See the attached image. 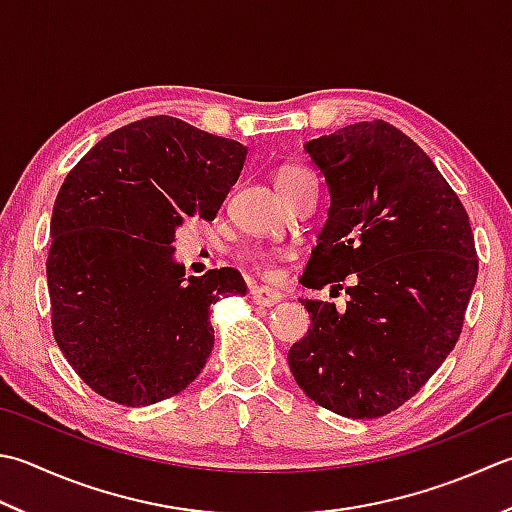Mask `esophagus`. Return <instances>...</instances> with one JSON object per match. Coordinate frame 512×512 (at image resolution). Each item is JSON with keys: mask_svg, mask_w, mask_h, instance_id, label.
<instances>
[{"mask_svg": "<svg viewBox=\"0 0 512 512\" xmlns=\"http://www.w3.org/2000/svg\"><path fill=\"white\" fill-rule=\"evenodd\" d=\"M250 297H253V302L259 306H275L282 302V293L275 288H253L250 290Z\"/></svg>", "mask_w": 512, "mask_h": 512, "instance_id": "34e87169", "label": "esophagus"}]
</instances>
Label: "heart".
I'll use <instances>...</instances> for the list:
<instances>
[{"label":"heart","mask_w":512,"mask_h":512,"mask_svg":"<svg viewBox=\"0 0 512 512\" xmlns=\"http://www.w3.org/2000/svg\"><path fill=\"white\" fill-rule=\"evenodd\" d=\"M306 173H308V170L302 168V166H282V168H277L275 186H277L279 193H284V190L290 184H295L297 179L302 177V175H306ZM282 257H286V253H284V250H279V248L255 250V253H250L248 264L262 279H268V282H277V279H279L277 264H279V259H282Z\"/></svg>","instance_id":"b5f03b06"}]
</instances>
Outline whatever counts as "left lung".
<instances>
[{
	"mask_svg": "<svg viewBox=\"0 0 512 512\" xmlns=\"http://www.w3.org/2000/svg\"><path fill=\"white\" fill-rule=\"evenodd\" d=\"M304 148L330 208L299 282L342 286L355 273V286L344 310L299 299L310 326L288 366L315 404L375 419L408 402L455 348L477 282L475 237L444 175L384 119Z\"/></svg>",
	"mask_w": 512,
	"mask_h": 512,
	"instance_id": "left-lung-1",
	"label": "left lung"
}]
</instances>
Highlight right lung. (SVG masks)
I'll use <instances>...</instances> for the list:
<instances>
[{"mask_svg":"<svg viewBox=\"0 0 512 512\" xmlns=\"http://www.w3.org/2000/svg\"><path fill=\"white\" fill-rule=\"evenodd\" d=\"M244 162L235 139L157 115L106 135L66 175L50 219V324L97 395L150 406L202 373L210 306L246 284L235 268L186 279L175 233L215 219Z\"/></svg>","mask_w":512,"mask_h":512,"instance_id":"right-lung-1","label":"right lung"}]
</instances>
